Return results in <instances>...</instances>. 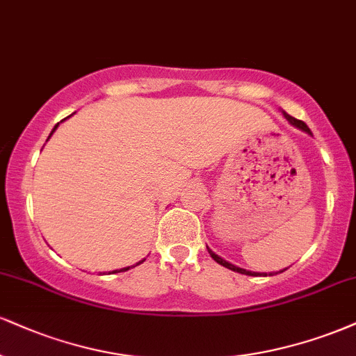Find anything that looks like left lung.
Instances as JSON below:
<instances>
[{"label":"left lung","instance_id":"8db88e82","mask_svg":"<svg viewBox=\"0 0 356 356\" xmlns=\"http://www.w3.org/2000/svg\"><path fill=\"white\" fill-rule=\"evenodd\" d=\"M284 115H285V119L286 121H289L290 124H292V126H295V127H298V129H302V131H305V132H308V134H312V131L308 129V126L303 121H298V119H295V118H292V115L290 114H286L285 111H284ZM207 250H209V254H211V257L213 260H216L217 264H220L222 267H225V268H229V270H234V272H238V273H243V275H265L267 277V273H259V272H250V270H245V268H241V267H237V265H234V264H230V262H227V260H224L222 259V257H219L217 254H213V252L211 250V248L207 247ZM286 268H284V270H280V272H285ZM280 272H277V273H280ZM268 275H275V273H268Z\"/></svg>","mask_w":356,"mask_h":356}]
</instances>
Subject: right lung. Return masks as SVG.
Wrapping results in <instances>:
<instances>
[{"label":"right lung","instance_id":"obj_1","mask_svg":"<svg viewBox=\"0 0 356 356\" xmlns=\"http://www.w3.org/2000/svg\"><path fill=\"white\" fill-rule=\"evenodd\" d=\"M58 126H59V122H58V124H56V126H54V129H53V131H51V134H53V132H54L56 129H58ZM51 134H49V137H51ZM49 137H48V139H49ZM144 260H145V259H144ZM144 260H140V262H137L136 265L143 264V262H144ZM136 265H132V267H136ZM132 267H126V268H119V270H113V272H109V273H119V272H126V270H129V268H132Z\"/></svg>","mask_w":356,"mask_h":356}]
</instances>
